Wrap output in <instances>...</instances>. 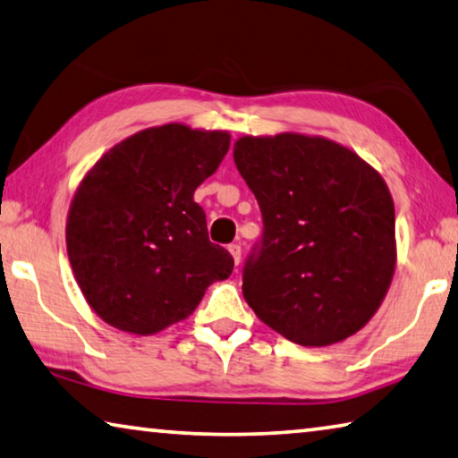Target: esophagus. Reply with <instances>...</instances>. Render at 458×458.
<instances>
[{
	"label": "esophagus",
	"instance_id": "1",
	"mask_svg": "<svg viewBox=\"0 0 458 458\" xmlns=\"http://www.w3.org/2000/svg\"><path fill=\"white\" fill-rule=\"evenodd\" d=\"M229 253L233 255L235 266H239V261H242V245H239V243H231V245H229Z\"/></svg>",
	"mask_w": 458,
	"mask_h": 458
}]
</instances>
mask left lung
<instances>
[{
	"label": "left lung",
	"mask_w": 458,
	"mask_h": 458,
	"mask_svg": "<svg viewBox=\"0 0 458 458\" xmlns=\"http://www.w3.org/2000/svg\"><path fill=\"white\" fill-rule=\"evenodd\" d=\"M233 158L263 216L261 242L243 267L245 301L301 346L350 338L376 314L394 276L386 182L322 136H243Z\"/></svg>",
	"instance_id": "left-lung-1"
}]
</instances>
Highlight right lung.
<instances>
[{"instance_id": "obj_1", "label": "right lung", "mask_w": 458, "mask_h": 458, "mask_svg": "<svg viewBox=\"0 0 458 458\" xmlns=\"http://www.w3.org/2000/svg\"><path fill=\"white\" fill-rule=\"evenodd\" d=\"M221 131L147 128L118 142L80 182L66 223L68 258L104 322L148 335L189 318L233 258L208 242L192 195L229 150Z\"/></svg>"}]
</instances>
